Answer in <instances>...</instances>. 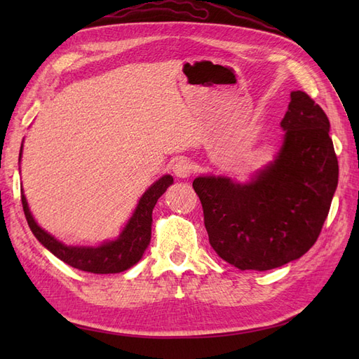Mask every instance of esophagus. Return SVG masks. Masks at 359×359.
<instances>
[{
	"mask_svg": "<svg viewBox=\"0 0 359 359\" xmlns=\"http://www.w3.org/2000/svg\"><path fill=\"white\" fill-rule=\"evenodd\" d=\"M173 173H175L178 178H189L193 173L191 161L187 158L177 160L175 165H173Z\"/></svg>",
	"mask_w": 359,
	"mask_h": 359,
	"instance_id": "esophagus-1",
	"label": "esophagus"
}]
</instances>
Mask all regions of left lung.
Listing matches in <instances>:
<instances>
[{
  "label": "left lung",
  "instance_id": "left-lung-1",
  "mask_svg": "<svg viewBox=\"0 0 359 359\" xmlns=\"http://www.w3.org/2000/svg\"><path fill=\"white\" fill-rule=\"evenodd\" d=\"M280 126L285 140L276 160L250 182L193 181L211 247L241 271H268L306 255L320 235L339 182L330 119L307 93H290Z\"/></svg>",
  "mask_w": 359,
  "mask_h": 359
}]
</instances>
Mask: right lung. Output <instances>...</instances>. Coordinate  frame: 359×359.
I'll use <instances>...</instances> for the list:
<instances>
[{"label":"right lung","mask_w":359,"mask_h":359,"mask_svg":"<svg viewBox=\"0 0 359 359\" xmlns=\"http://www.w3.org/2000/svg\"><path fill=\"white\" fill-rule=\"evenodd\" d=\"M20 156H22V147H20ZM173 184L170 175L161 177L156 181L140 198L132 219L126 224L115 241L103 243L99 247H72L60 243L52 235L45 232L32 219L29 212L25 194L20 196L25 212V219L31 232L37 240L45 245L52 255H55L67 265L93 274H115L123 273L137 264L142 257L145 248L151 241V223H153V210L166 189Z\"/></svg>","instance_id":"right-lung-1"}]
</instances>
